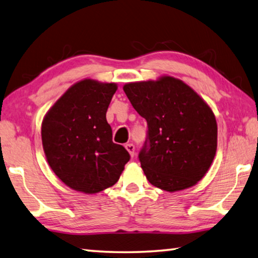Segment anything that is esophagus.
I'll return each instance as SVG.
<instances>
[{"mask_svg":"<svg viewBox=\"0 0 258 258\" xmlns=\"http://www.w3.org/2000/svg\"><path fill=\"white\" fill-rule=\"evenodd\" d=\"M125 149L128 150L131 157L135 156V145L134 144H127V145H125Z\"/></svg>","mask_w":258,"mask_h":258,"instance_id":"34e87169","label":"esophagus"}]
</instances>
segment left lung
<instances>
[{
	"label": "left lung",
	"instance_id": "left-lung-1",
	"mask_svg": "<svg viewBox=\"0 0 258 258\" xmlns=\"http://www.w3.org/2000/svg\"><path fill=\"white\" fill-rule=\"evenodd\" d=\"M123 91L147 121L138 158L149 183L167 192L196 185L217 150L212 110L191 87L171 76L125 84Z\"/></svg>",
	"mask_w": 258,
	"mask_h": 258
}]
</instances>
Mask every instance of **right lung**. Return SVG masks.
I'll use <instances>...</instances> for the list:
<instances>
[{
	"label": "right lung",
	"mask_w": 258,
	"mask_h": 258,
	"mask_svg": "<svg viewBox=\"0 0 258 258\" xmlns=\"http://www.w3.org/2000/svg\"><path fill=\"white\" fill-rule=\"evenodd\" d=\"M116 91L114 83L81 81L48 111L41 138L48 164L76 191L98 193L118 182L130 155L112 142L106 111Z\"/></svg>",
	"instance_id": "1"
}]
</instances>
